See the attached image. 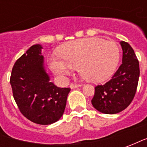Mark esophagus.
Returning <instances> with one entry per match:
<instances>
[{"instance_id": "34e87169", "label": "esophagus", "mask_w": 147, "mask_h": 147, "mask_svg": "<svg viewBox=\"0 0 147 147\" xmlns=\"http://www.w3.org/2000/svg\"><path fill=\"white\" fill-rule=\"evenodd\" d=\"M82 86V84H76V83H71L70 87L71 89H74V88H77L79 86Z\"/></svg>"}]
</instances>
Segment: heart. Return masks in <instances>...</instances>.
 I'll use <instances>...</instances> for the list:
<instances>
[{
    "label": "heart",
    "instance_id": "heart-1",
    "mask_svg": "<svg viewBox=\"0 0 147 147\" xmlns=\"http://www.w3.org/2000/svg\"><path fill=\"white\" fill-rule=\"evenodd\" d=\"M62 59L52 57V71L61 79L79 68L81 76L94 82L107 80L113 73L119 61V48L113 41L98 38L78 39L64 44L61 49Z\"/></svg>",
    "mask_w": 147,
    "mask_h": 147
}]
</instances>
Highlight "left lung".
I'll return each mask as SVG.
<instances>
[{
	"label": "left lung",
	"mask_w": 147,
	"mask_h": 147,
	"mask_svg": "<svg viewBox=\"0 0 147 147\" xmlns=\"http://www.w3.org/2000/svg\"><path fill=\"white\" fill-rule=\"evenodd\" d=\"M122 64L112 79L98 85L91 100L93 106L105 114L118 113L128 106L136 95L139 78V64L131 46L121 41Z\"/></svg>",
	"instance_id": "8db88e82"
}]
</instances>
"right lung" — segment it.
<instances>
[{
	"instance_id": "obj_1",
	"label": "right lung",
	"mask_w": 147,
	"mask_h": 147,
	"mask_svg": "<svg viewBox=\"0 0 147 147\" xmlns=\"http://www.w3.org/2000/svg\"><path fill=\"white\" fill-rule=\"evenodd\" d=\"M41 49L40 45H32L16 61L10 83L21 113L34 123L48 125L62 117L71 89L49 82Z\"/></svg>"
}]
</instances>
